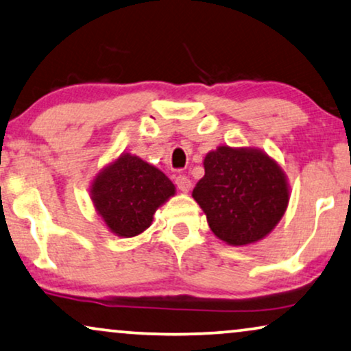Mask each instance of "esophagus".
Listing matches in <instances>:
<instances>
[{
	"label": "esophagus",
	"mask_w": 351,
	"mask_h": 351,
	"mask_svg": "<svg viewBox=\"0 0 351 351\" xmlns=\"http://www.w3.org/2000/svg\"><path fill=\"white\" fill-rule=\"evenodd\" d=\"M176 184H177V189H179L182 193H189V191L191 190V180L186 176L177 177Z\"/></svg>",
	"instance_id": "1"
}]
</instances>
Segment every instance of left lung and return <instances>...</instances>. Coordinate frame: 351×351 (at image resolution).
<instances>
[{
  "mask_svg": "<svg viewBox=\"0 0 351 351\" xmlns=\"http://www.w3.org/2000/svg\"><path fill=\"white\" fill-rule=\"evenodd\" d=\"M203 165L204 177L191 196L215 237L230 246H247L270 234L291 196L278 161L261 148L220 145Z\"/></svg>",
  "mask_w": 351,
  "mask_h": 351,
  "instance_id": "obj_1",
  "label": "left lung"
}]
</instances>
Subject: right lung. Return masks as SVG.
Wrapping results in <instances>:
<instances>
[{
  "label": "right lung",
  "instance_id": "right-lung-1",
  "mask_svg": "<svg viewBox=\"0 0 351 351\" xmlns=\"http://www.w3.org/2000/svg\"><path fill=\"white\" fill-rule=\"evenodd\" d=\"M89 195L110 232L134 238L150 227L156 209L176 195V185L158 167L124 152L95 174Z\"/></svg>",
  "mask_w": 351,
  "mask_h": 351
}]
</instances>
